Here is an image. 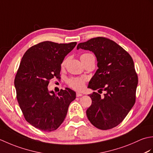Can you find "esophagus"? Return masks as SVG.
<instances>
[{
  "label": "esophagus",
  "instance_id": "34e87169",
  "mask_svg": "<svg viewBox=\"0 0 153 153\" xmlns=\"http://www.w3.org/2000/svg\"><path fill=\"white\" fill-rule=\"evenodd\" d=\"M82 96H83V94L82 93H76V97H82Z\"/></svg>",
  "mask_w": 153,
  "mask_h": 153
}]
</instances>
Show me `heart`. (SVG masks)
I'll use <instances>...</instances> for the list:
<instances>
[{
    "instance_id": "heart-1",
    "label": "heart",
    "mask_w": 153,
    "mask_h": 153,
    "mask_svg": "<svg viewBox=\"0 0 153 153\" xmlns=\"http://www.w3.org/2000/svg\"><path fill=\"white\" fill-rule=\"evenodd\" d=\"M93 56V54H89V53H85L82 54L80 58L83 57V56ZM64 62H63L62 64H64ZM84 82H85V79L83 78H71L68 81V84L70 87H72V88L76 89V90H81L84 87Z\"/></svg>"
}]
</instances>
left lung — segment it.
Wrapping results in <instances>:
<instances>
[{
  "instance_id": "1",
  "label": "left lung",
  "mask_w": 153,
  "mask_h": 153,
  "mask_svg": "<svg viewBox=\"0 0 153 153\" xmlns=\"http://www.w3.org/2000/svg\"><path fill=\"white\" fill-rule=\"evenodd\" d=\"M92 51L98 69L88 88L106 92L102 97L93 92L92 104L86 114L90 122L100 129H112L121 123L134 105L138 83L134 63L128 53L114 41L102 37L79 43L77 49Z\"/></svg>"
}]
</instances>
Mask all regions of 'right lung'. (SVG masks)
I'll use <instances>...</instances> for the list:
<instances>
[{"mask_svg": "<svg viewBox=\"0 0 153 153\" xmlns=\"http://www.w3.org/2000/svg\"><path fill=\"white\" fill-rule=\"evenodd\" d=\"M76 44L41 42L29 48L22 58L14 79L17 100L26 121L40 130H56L76 99L73 90L61 89L56 95L48 91V85L54 77L60 78L61 64Z\"/></svg>", "mask_w": 153, "mask_h": 153, "instance_id": "1", "label": "right lung"}]
</instances>
